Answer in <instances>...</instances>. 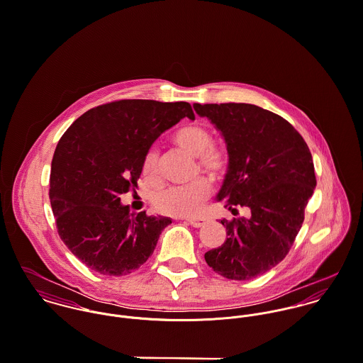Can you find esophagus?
I'll use <instances>...</instances> for the list:
<instances>
[{
    "mask_svg": "<svg viewBox=\"0 0 363 363\" xmlns=\"http://www.w3.org/2000/svg\"><path fill=\"white\" fill-rule=\"evenodd\" d=\"M206 218H191V219H187V222L194 226V228H201L204 223H206Z\"/></svg>",
    "mask_w": 363,
    "mask_h": 363,
    "instance_id": "1",
    "label": "esophagus"
}]
</instances>
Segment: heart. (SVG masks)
<instances>
[{"label": "heart", "mask_w": 363, "mask_h": 363, "mask_svg": "<svg viewBox=\"0 0 363 363\" xmlns=\"http://www.w3.org/2000/svg\"><path fill=\"white\" fill-rule=\"evenodd\" d=\"M173 143L190 155L196 156V172H203L212 180H219L228 170L226 152L212 144V134L200 124H189L177 130L173 135ZM144 177L155 183L159 180L157 155L150 151L143 162ZM211 193L207 179L199 177L189 184L173 186L160 191L155 197L156 209L173 216H193L206 203Z\"/></svg>", "instance_id": "heart-1"}]
</instances>
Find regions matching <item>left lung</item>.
I'll return each mask as SVG.
<instances>
[{"label": "left lung", "instance_id": "1", "mask_svg": "<svg viewBox=\"0 0 363 363\" xmlns=\"http://www.w3.org/2000/svg\"><path fill=\"white\" fill-rule=\"evenodd\" d=\"M222 133L229 167L216 200L247 218L222 219L226 240L206 253L228 279L262 275L289 253L315 187L311 151L281 116L249 104H193Z\"/></svg>", "mask_w": 363, "mask_h": 363}]
</instances>
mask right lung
<instances>
[{"instance_id": "add662e5", "label": "right lung", "mask_w": 363, "mask_h": 363, "mask_svg": "<svg viewBox=\"0 0 363 363\" xmlns=\"http://www.w3.org/2000/svg\"><path fill=\"white\" fill-rule=\"evenodd\" d=\"M190 104L123 99L94 107L60 138L50 173V203L61 240L88 268L127 275L154 253L170 218L131 213L120 196L137 187L156 138Z\"/></svg>"}]
</instances>
